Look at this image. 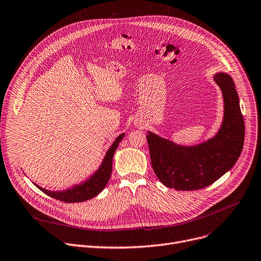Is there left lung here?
<instances>
[{"instance_id": "obj_1", "label": "left lung", "mask_w": 261, "mask_h": 261, "mask_svg": "<svg viewBox=\"0 0 261 261\" xmlns=\"http://www.w3.org/2000/svg\"><path fill=\"white\" fill-rule=\"evenodd\" d=\"M223 97V119L212 139L183 146L148 131L150 159L158 179L175 190L207 187L232 168L244 142V121L232 78L226 73L214 75Z\"/></svg>"}]
</instances>
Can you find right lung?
Returning <instances> with one entry per match:
<instances>
[{
	"instance_id": "1",
	"label": "right lung",
	"mask_w": 261,
	"mask_h": 261,
	"mask_svg": "<svg viewBox=\"0 0 261 261\" xmlns=\"http://www.w3.org/2000/svg\"><path fill=\"white\" fill-rule=\"evenodd\" d=\"M125 136V133L119 134L116 140L113 142L106 152V155L100 164L98 169L96 170L92 175H90L87 180L82 181L79 184H75L73 187L62 189V190H48L35 184L41 191H43L47 196L57 199L66 203H76V202H85L97 196L100 191L106 187L109 182L110 176L112 172V162L115 150L118 147L119 142Z\"/></svg>"
}]
</instances>
